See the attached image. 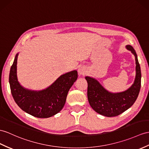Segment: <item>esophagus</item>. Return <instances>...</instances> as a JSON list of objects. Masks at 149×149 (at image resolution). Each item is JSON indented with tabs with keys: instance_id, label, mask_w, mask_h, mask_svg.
I'll list each match as a JSON object with an SVG mask.
<instances>
[{
	"instance_id": "1",
	"label": "esophagus",
	"mask_w": 149,
	"mask_h": 149,
	"mask_svg": "<svg viewBox=\"0 0 149 149\" xmlns=\"http://www.w3.org/2000/svg\"><path fill=\"white\" fill-rule=\"evenodd\" d=\"M78 74H79V76H83V75H84V74L86 73L85 69L84 68H83V67L79 68L78 69Z\"/></svg>"
}]
</instances>
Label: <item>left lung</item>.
Instances as JSON below:
<instances>
[{
    "label": "left lung",
    "instance_id": "obj_1",
    "mask_svg": "<svg viewBox=\"0 0 149 149\" xmlns=\"http://www.w3.org/2000/svg\"><path fill=\"white\" fill-rule=\"evenodd\" d=\"M126 48L135 56L136 61L135 79L128 90L119 93H112L105 89L96 79L85 77L88 83L87 96L90 106L97 113L105 116H116L128 109L135 103L140 92L141 70L136 53L131 45H126Z\"/></svg>",
    "mask_w": 149,
    "mask_h": 149
}]
</instances>
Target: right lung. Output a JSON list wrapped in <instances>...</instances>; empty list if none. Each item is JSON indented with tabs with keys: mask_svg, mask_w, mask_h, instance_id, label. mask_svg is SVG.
I'll return each mask as SVG.
<instances>
[{
	"mask_svg": "<svg viewBox=\"0 0 149 149\" xmlns=\"http://www.w3.org/2000/svg\"><path fill=\"white\" fill-rule=\"evenodd\" d=\"M18 54L10 70L9 84L13 99L21 109L33 116L47 118L60 112L66 100L68 93L78 78L74 70L60 76L44 90L35 91L24 88L17 77Z\"/></svg>",
	"mask_w": 149,
	"mask_h": 149,
	"instance_id": "right-lung-1",
	"label": "right lung"
}]
</instances>
